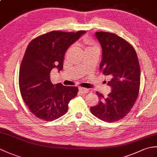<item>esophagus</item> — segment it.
I'll use <instances>...</instances> for the list:
<instances>
[{
  "label": "esophagus",
  "instance_id": "1",
  "mask_svg": "<svg viewBox=\"0 0 157 157\" xmlns=\"http://www.w3.org/2000/svg\"><path fill=\"white\" fill-rule=\"evenodd\" d=\"M79 90L82 93H83V94H86V93H88L89 92L88 89L84 88H81V87L79 88Z\"/></svg>",
  "mask_w": 157,
  "mask_h": 157
}]
</instances>
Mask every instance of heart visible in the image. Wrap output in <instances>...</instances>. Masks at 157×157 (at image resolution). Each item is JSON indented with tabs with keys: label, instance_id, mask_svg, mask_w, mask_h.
I'll return each mask as SVG.
<instances>
[{
	"label": "heart",
	"instance_id": "b5f03b06",
	"mask_svg": "<svg viewBox=\"0 0 157 157\" xmlns=\"http://www.w3.org/2000/svg\"><path fill=\"white\" fill-rule=\"evenodd\" d=\"M85 42L86 43V44H88L89 46H88L87 48H86V49H88V48H98L97 46H96V44H94V42H92V41H90L88 40H86Z\"/></svg>",
	"mask_w": 157,
	"mask_h": 157
}]
</instances>
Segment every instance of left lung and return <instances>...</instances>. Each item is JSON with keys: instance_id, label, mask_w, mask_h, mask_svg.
Masks as SVG:
<instances>
[{"instance_id": "left-lung-1", "label": "left lung", "mask_w": 157, "mask_h": 157, "mask_svg": "<svg viewBox=\"0 0 157 157\" xmlns=\"http://www.w3.org/2000/svg\"><path fill=\"white\" fill-rule=\"evenodd\" d=\"M102 47L100 71L110 76L111 92L105 98L96 92L99 102L91 106L96 117L106 122L118 121L128 114L138 98L140 69L134 48L124 39L110 32L95 33Z\"/></svg>"}]
</instances>
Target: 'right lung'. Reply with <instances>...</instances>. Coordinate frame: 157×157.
<instances>
[{"label": "right lung", "mask_w": 157, "mask_h": 157, "mask_svg": "<svg viewBox=\"0 0 157 157\" xmlns=\"http://www.w3.org/2000/svg\"><path fill=\"white\" fill-rule=\"evenodd\" d=\"M86 31H52L29 43L21 63L19 85L23 101L36 117L52 121L67 112L68 104L78 88L62 84H52L50 73L63 67L67 50Z\"/></svg>", "instance_id": "1"}]
</instances>
